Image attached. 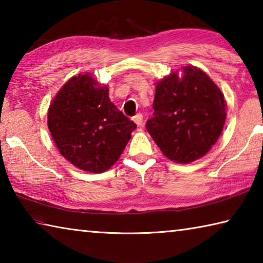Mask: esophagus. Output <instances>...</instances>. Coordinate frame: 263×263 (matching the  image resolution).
<instances>
[{
    "label": "esophagus",
    "mask_w": 263,
    "mask_h": 263,
    "mask_svg": "<svg viewBox=\"0 0 263 263\" xmlns=\"http://www.w3.org/2000/svg\"><path fill=\"white\" fill-rule=\"evenodd\" d=\"M142 115L141 114H137L136 116H133V122H135L138 126H141L142 125Z\"/></svg>",
    "instance_id": "34e87169"
}]
</instances>
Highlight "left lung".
<instances>
[{
    "label": "left lung",
    "instance_id": "left-lung-1",
    "mask_svg": "<svg viewBox=\"0 0 263 263\" xmlns=\"http://www.w3.org/2000/svg\"><path fill=\"white\" fill-rule=\"evenodd\" d=\"M226 103L203 70L185 66L157 84L153 117L146 130L173 161L189 163L202 158L215 145L224 126Z\"/></svg>",
    "mask_w": 263,
    "mask_h": 263
}]
</instances>
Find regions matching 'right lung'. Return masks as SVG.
I'll return each instance as SVG.
<instances>
[{"mask_svg": "<svg viewBox=\"0 0 263 263\" xmlns=\"http://www.w3.org/2000/svg\"><path fill=\"white\" fill-rule=\"evenodd\" d=\"M47 124L60 153L91 173L108 171L137 127L90 74H79L64 84L48 109Z\"/></svg>", "mask_w": 263, "mask_h": 263, "instance_id": "1", "label": "right lung"}]
</instances>
